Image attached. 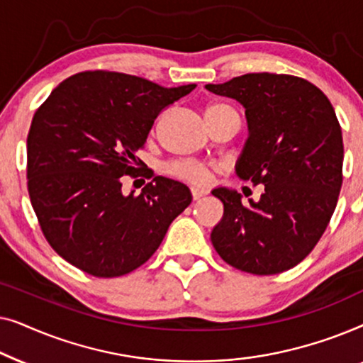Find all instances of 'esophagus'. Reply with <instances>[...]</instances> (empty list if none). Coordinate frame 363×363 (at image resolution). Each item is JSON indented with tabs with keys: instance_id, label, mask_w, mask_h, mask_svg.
Masks as SVG:
<instances>
[{
	"instance_id": "34e87169",
	"label": "esophagus",
	"mask_w": 363,
	"mask_h": 363,
	"mask_svg": "<svg viewBox=\"0 0 363 363\" xmlns=\"http://www.w3.org/2000/svg\"><path fill=\"white\" fill-rule=\"evenodd\" d=\"M205 195H206L205 190H200V188H191V196H193V200H195V201H198L200 198H203Z\"/></svg>"
}]
</instances>
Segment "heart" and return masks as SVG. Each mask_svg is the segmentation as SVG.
Wrapping results in <instances>:
<instances>
[{
	"label": "heart",
	"mask_w": 363,
	"mask_h": 363,
	"mask_svg": "<svg viewBox=\"0 0 363 363\" xmlns=\"http://www.w3.org/2000/svg\"><path fill=\"white\" fill-rule=\"evenodd\" d=\"M225 111H235V108L225 106V104H215V106L208 107L206 116H213V113ZM167 170L170 175L180 178V180H185L188 183H193V185H206V183H210L211 180L210 167L205 165L203 162L191 160V158H182V160L170 162Z\"/></svg>",
	"instance_id": "obj_1"
}]
</instances>
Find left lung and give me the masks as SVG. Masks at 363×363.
<instances>
[{
  "mask_svg": "<svg viewBox=\"0 0 363 363\" xmlns=\"http://www.w3.org/2000/svg\"><path fill=\"white\" fill-rule=\"evenodd\" d=\"M206 89L245 106L250 137L236 173L264 186L256 203L228 188L211 191L225 206L211 242L236 269L279 274L314 250L339 200L344 142L334 107L289 74L252 72Z\"/></svg>",
  "mask_w": 363,
  "mask_h": 363,
  "instance_id": "1",
  "label": "left lung"
}]
</instances>
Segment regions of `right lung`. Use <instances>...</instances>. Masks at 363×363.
Returning a JSON list of instances; mask_svg holds the SVG:
<instances>
[{
	"label": "right lung",
	"instance_id": "add662e5",
	"mask_svg": "<svg viewBox=\"0 0 363 363\" xmlns=\"http://www.w3.org/2000/svg\"><path fill=\"white\" fill-rule=\"evenodd\" d=\"M196 86L162 87L112 71L74 74L34 113L28 133V191L44 238L62 259L96 277L128 274L158 250L191 203L180 182L155 177L125 196L121 177H138L158 113Z\"/></svg>",
	"mask_w": 363,
	"mask_h": 363
}]
</instances>
